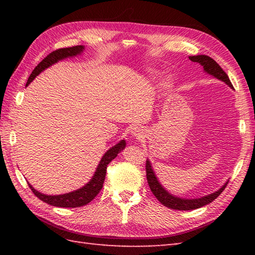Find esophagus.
<instances>
[{
	"label": "esophagus",
	"mask_w": 255,
	"mask_h": 255,
	"mask_svg": "<svg viewBox=\"0 0 255 255\" xmlns=\"http://www.w3.org/2000/svg\"><path fill=\"white\" fill-rule=\"evenodd\" d=\"M130 134L131 136L133 137V138H136V139H142L143 137H144V133H143V130L140 127H138V126H136V127H133V128H131V130H130Z\"/></svg>",
	"instance_id": "1"
}]
</instances>
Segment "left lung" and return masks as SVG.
<instances>
[{"mask_svg":"<svg viewBox=\"0 0 255 255\" xmlns=\"http://www.w3.org/2000/svg\"><path fill=\"white\" fill-rule=\"evenodd\" d=\"M188 58L191 61L197 62L200 64V66H203L204 71L206 73L220 81H223V82H225L227 85L230 86L231 89H234V86H232L228 75H227V73L223 69H221V67L214 60V59H211L210 57L205 56V55L189 56ZM145 171H147V180H148L150 189L156 197V199H158L162 205H164L165 207H169L171 209H176V210L197 209V208L203 207L205 205L210 204L213 200L217 198L221 193H223V191L227 186V184H228V181H227L224 185L218 189V191L208 195H205L203 197L183 198V197H177L175 195H172L170 192H167L166 189L162 186V184L159 182L158 177H156L155 173L153 171V167L151 165V162L149 160H147V163H145Z\"/></svg>","mask_w":255,"mask_h":255,"instance_id":"8db88e82","label":"left lung"}]
</instances>
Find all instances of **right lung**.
<instances>
[{
  "instance_id": "right-lung-1",
  "label": "right lung",
  "mask_w": 255,
  "mask_h": 255,
  "mask_svg": "<svg viewBox=\"0 0 255 255\" xmlns=\"http://www.w3.org/2000/svg\"><path fill=\"white\" fill-rule=\"evenodd\" d=\"M83 51H84V46L62 48V49L52 51L34 69V71L31 72L30 77L28 78V81H27L26 86L30 84L31 81L34 80L38 74H40L47 68L51 67L52 64L61 61L63 59L77 57L81 55ZM125 147H126V141H125V140H121L118 143H116L115 145H113L112 148L108 149L104 153V155L102 156L100 163L96 167V171L94 172V174L92 176L91 180L86 183L84 186L75 189L73 192H69V193L60 194V195H46L38 192L37 189L32 187V185H30L29 183L28 185L32 191V193H34L38 198L51 206H56V207H66V208L82 207V206L89 204L91 200H93L96 197V195L100 193V191L103 187V183L105 181L106 169H107L108 163L115 159L117 154L125 149Z\"/></svg>"
}]
</instances>
